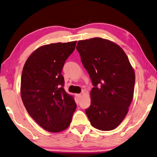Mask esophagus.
Instances as JSON below:
<instances>
[{
  "label": "esophagus",
  "instance_id": "1",
  "mask_svg": "<svg viewBox=\"0 0 157 157\" xmlns=\"http://www.w3.org/2000/svg\"><path fill=\"white\" fill-rule=\"evenodd\" d=\"M77 97L78 98H80L81 97H82V95H81V94H77Z\"/></svg>",
  "mask_w": 157,
  "mask_h": 157
}]
</instances>
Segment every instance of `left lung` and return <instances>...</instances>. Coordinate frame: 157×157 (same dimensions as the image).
Listing matches in <instances>:
<instances>
[{
  "label": "left lung",
  "instance_id": "1",
  "mask_svg": "<svg viewBox=\"0 0 157 157\" xmlns=\"http://www.w3.org/2000/svg\"><path fill=\"white\" fill-rule=\"evenodd\" d=\"M76 49L93 85L85 113L95 128L113 130L133 99L135 72L128 58L118 44L98 37L79 41Z\"/></svg>",
  "mask_w": 157,
  "mask_h": 157
}]
</instances>
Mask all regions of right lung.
<instances>
[{
	"instance_id": "obj_1",
	"label": "right lung",
	"mask_w": 157,
	"mask_h": 157,
	"mask_svg": "<svg viewBox=\"0 0 157 157\" xmlns=\"http://www.w3.org/2000/svg\"><path fill=\"white\" fill-rule=\"evenodd\" d=\"M77 41L44 45L29 56L23 68L21 96L31 118L49 132L70 126L77 105L64 89L62 70Z\"/></svg>"
}]
</instances>
